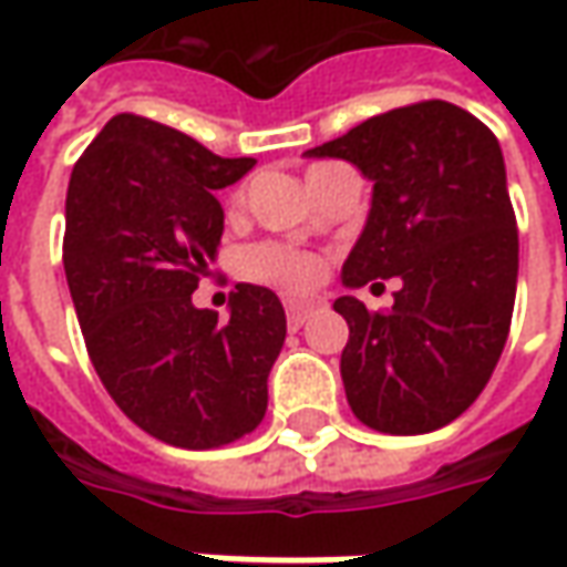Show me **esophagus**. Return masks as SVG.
I'll return each mask as SVG.
<instances>
[{"instance_id":"34e87169","label":"esophagus","mask_w":567,"mask_h":567,"mask_svg":"<svg viewBox=\"0 0 567 567\" xmlns=\"http://www.w3.org/2000/svg\"><path fill=\"white\" fill-rule=\"evenodd\" d=\"M312 312H316V302H312V299H290V302H287V318H290V324H302Z\"/></svg>"}]
</instances>
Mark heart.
Here are the masks:
<instances>
[{"instance_id":"obj_1","label":"heart","mask_w":567,"mask_h":567,"mask_svg":"<svg viewBox=\"0 0 567 567\" xmlns=\"http://www.w3.org/2000/svg\"><path fill=\"white\" fill-rule=\"evenodd\" d=\"M243 271L251 280H265V284H280L290 290H302L318 280V261L306 251L287 249V246H255L243 255Z\"/></svg>"}]
</instances>
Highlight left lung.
Masks as SVG:
<instances>
[{"mask_svg": "<svg viewBox=\"0 0 567 567\" xmlns=\"http://www.w3.org/2000/svg\"><path fill=\"white\" fill-rule=\"evenodd\" d=\"M306 157L347 161L372 183L343 287L401 277L384 312L350 293L334 299L350 324L340 353L347 401L379 432L442 429L480 398L512 328L517 224L498 138L467 110L425 100Z\"/></svg>", "mask_w": 567, "mask_h": 567, "instance_id": "8db88e82", "label": "left lung"}]
</instances>
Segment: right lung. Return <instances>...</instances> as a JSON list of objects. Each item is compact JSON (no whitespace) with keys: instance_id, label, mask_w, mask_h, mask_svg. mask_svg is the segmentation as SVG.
I'll return each instance as SVG.
<instances>
[{"instance_id":"add662e5","label":"right lung","mask_w":567,"mask_h":567,"mask_svg":"<svg viewBox=\"0 0 567 567\" xmlns=\"http://www.w3.org/2000/svg\"><path fill=\"white\" fill-rule=\"evenodd\" d=\"M251 157L120 113L72 169L62 265L103 388L147 435L205 451L265 420L287 316L268 287L236 284L229 321L192 293L217 258L224 207Z\"/></svg>"}]
</instances>
